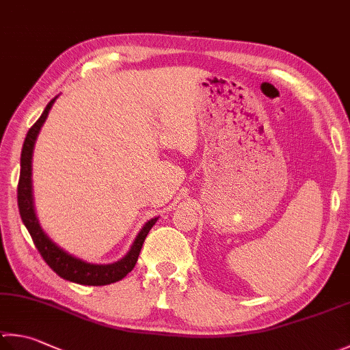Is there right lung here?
<instances>
[{
    "mask_svg": "<svg viewBox=\"0 0 350 350\" xmlns=\"http://www.w3.org/2000/svg\"><path fill=\"white\" fill-rule=\"evenodd\" d=\"M56 97L51 98L47 107H45L42 116L38 118L36 123L29 129L27 137H25L23 150H21V174H19L18 181V208L19 215L24 226L27 227L29 233L33 239V243L38 248L39 254L42 259L47 262V265L62 279L81 283V285L90 286H103L122 280L124 275L131 273L135 267L143 242L146 239L149 230L154 227L157 217L148 221L144 227L140 230V233L135 237V241L131 247L129 253L123 259L117 260L108 265H97V263H88L79 257L68 254L65 250L57 247L50 237L44 233V230L39 226V221L33 208V195H31V155L33 146H35L36 137L41 131L45 118L49 116V111L55 103Z\"/></svg>",
    "mask_w": 350,
    "mask_h": 350,
    "instance_id": "obj_1",
    "label": "right lung"
}]
</instances>
